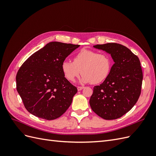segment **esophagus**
I'll return each mask as SVG.
<instances>
[{
	"label": "esophagus",
	"mask_w": 156,
	"mask_h": 156,
	"mask_svg": "<svg viewBox=\"0 0 156 156\" xmlns=\"http://www.w3.org/2000/svg\"><path fill=\"white\" fill-rule=\"evenodd\" d=\"M84 87H77V90L79 91V90H83Z\"/></svg>",
	"instance_id": "esophagus-1"
}]
</instances>
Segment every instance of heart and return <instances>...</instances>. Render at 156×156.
Masks as SVG:
<instances>
[{
    "label": "heart",
    "mask_w": 156,
    "mask_h": 156,
    "mask_svg": "<svg viewBox=\"0 0 156 156\" xmlns=\"http://www.w3.org/2000/svg\"><path fill=\"white\" fill-rule=\"evenodd\" d=\"M112 67L111 56L105 53L83 49L74 56L73 62L64 60L61 65L64 77L68 81H73L81 73V81L100 83L108 77Z\"/></svg>",
    "instance_id": "b5f03b06"
}]
</instances>
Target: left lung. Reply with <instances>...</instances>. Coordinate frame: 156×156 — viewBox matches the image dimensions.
Listing matches in <instances>:
<instances>
[{
  "label": "left lung",
  "instance_id": "left-lung-1",
  "mask_svg": "<svg viewBox=\"0 0 156 156\" xmlns=\"http://www.w3.org/2000/svg\"><path fill=\"white\" fill-rule=\"evenodd\" d=\"M94 48L111 54L115 64L103 83L94 87L90 105L102 119H117L131 109L140 95L143 76L140 60L119 44L96 45Z\"/></svg>",
  "mask_w": 156,
  "mask_h": 156
}]
</instances>
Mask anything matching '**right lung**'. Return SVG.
Here are the masks:
<instances>
[{
  "label": "right lung",
  "mask_w": 156,
  "mask_h": 156,
  "mask_svg": "<svg viewBox=\"0 0 156 156\" xmlns=\"http://www.w3.org/2000/svg\"><path fill=\"white\" fill-rule=\"evenodd\" d=\"M79 45L52 41L35 52L19 69L16 88L26 109L45 120L62 116L77 89L66 79L63 61Z\"/></svg>",
  "instance_id": "add662e5"
}]
</instances>
